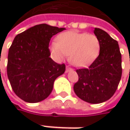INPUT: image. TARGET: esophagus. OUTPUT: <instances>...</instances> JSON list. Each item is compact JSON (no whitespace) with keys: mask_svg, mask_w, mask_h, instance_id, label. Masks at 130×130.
I'll return each instance as SVG.
<instances>
[{"mask_svg":"<svg viewBox=\"0 0 130 130\" xmlns=\"http://www.w3.org/2000/svg\"><path fill=\"white\" fill-rule=\"evenodd\" d=\"M73 71L72 68H71L68 66H66V72H69V71Z\"/></svg>","mask_w":130,"mask_h":130,"instance_id":"esophagus-1","label":"esophagus"}]
</instances>
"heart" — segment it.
<instances>
[{
    "mask_svg": "<svg viewBox=\"0 0 130 130\" xmlns=\"http://www.w3.org/2000/svg\"><path fill=\"white\" fill-rule=\"evenodd\" d=\"M100 43L92 34L67 31L58 37V42L50 45L53 57L58 62L69 56L70 62L77 67H84L92 63L98 56Z\"/></svg>",
    "mask_w": 130,
    "mask_h": 130,
    "instance_id": "1",
    "label": "heart"
}]
</instances>
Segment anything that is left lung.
Wrapping results in <instances>:
<instances>
[{
    "instance_id": "8db88e82",
    "label": "left lung",
    "mask_w": 130,
    "mask_h": 130,
    "mask_svg": "<svg viewBox=\"0 0 130 130\" xmlns=\"http://www.w3.org/2000/svg\"><path fill=\"white\" fill-rule=\"evenodd\" d=\"M94 34L100 43L99 55L87 68L76 71L79 80L74 90L80 99L99 104L108 100L117 90L122 75V61L117 41L98 28H95Z\"/></svg>"
}]
</instances>
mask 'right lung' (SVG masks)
<instances>
[{
	"label": "right lung",
	"mask_w": 130,
	"mask_h": 130,
	"mask_svg": "<svg viewBox=\"0 0 130 130\" xmlns=\"http://www.w3.org/2000/svg\"><path fill=\"white\" fill-rule=\"evenodd\" d=\"M47 24L35 25L19 34L9 49L7 76L13 90L29 103L46 99L56 79L64 74L65 65L50 57L51 38L65 30Z\"/></svg>",
	"instance_id": "right-lung-1"
}]
</instances>
